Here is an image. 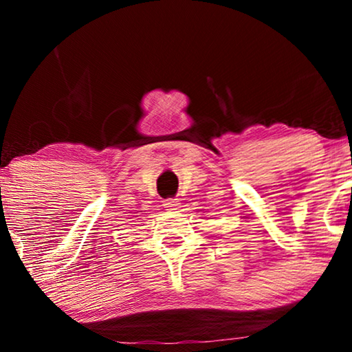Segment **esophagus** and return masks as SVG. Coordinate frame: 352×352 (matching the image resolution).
<instances>
[{
	"label": "esophagus",
	"instance_id": "1",
	"mask_svg": "<svg viewBox=\"0 0 352 352\" xmlns=\"http://www.w3.org/2000/svg\"><path fill=\"white\" fill-rule=\"evenodd\" d=\"M163 206H165L166 210H176L177 206H179V201H177L176 199H170V200H165V204H163Z\"/></svg>",
	"mask_w": 352,
	"mask_h": 352
}]
</instances>
